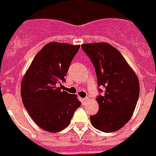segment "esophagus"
Instances as JSON below:
<instances>
[{
    "instance_id": "esophagus-1",
    "label": "esophagus",
    "mask_w": 156,
    "mask_h": 156,
    "mask_svg": "<svg viewBox=\"0 0 156 156\" xmlns=\"http://www.w3.org/2000/svg\"><path fill=\"white\" fill-rule=\"evenodd\" d=\"M80 101H81V102H82L83 104H85V103L88 101V99H87V98H81V99H80Z\"/></svg>"
}]
</instances>
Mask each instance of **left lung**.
Listing matches in <instances>:
<instances>
[{
	"label": "left lung",
	"instance_id": "1",
	"mask_svg": "<svg viewBox=\"0 0 156 156\" xmlns=\"http://www.w3.org/2000/svg\"><path fill=\"white\" fill-rule=\"evenodd\" d=\"M81 48L95 67L98 86L105 87L97 98L99 111L90 116V122L100 131L115 132L133 115L140 96L139 79L122 54L108 43L84 44Z\"/></svg>",
	"mask_w": 156,
	"mask_h": 156
}]
</instances>
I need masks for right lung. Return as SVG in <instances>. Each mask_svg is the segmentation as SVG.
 <instances>
[{"label":"right lung","instance_id":"add662e5","mask_svg":"<svg viewBox=\"0 0 156 156\" xmlns=\"http://www.w3.org/2000/svg\"><path fill=\"white\" fill-rule=\"evenodd\" d=\"M80 45L52 42L44 46L31 63L21 83L23 105L37 125L50 133L70 123L81 105L76 95L61 90L67 71Z\"/></svg>","mask_w":156,"mask_h":156}]
</instances>
